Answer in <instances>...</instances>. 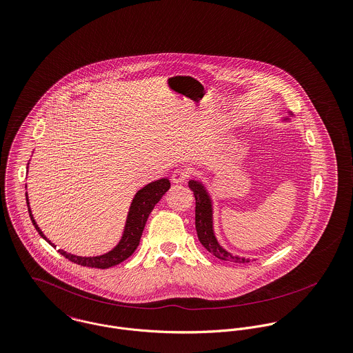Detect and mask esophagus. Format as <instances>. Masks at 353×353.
<instances>
[{
    "label": "esophagus",
    "mask_w": 353,
    "mask_h": 353,
    "mask_svg": "<svg viewBox=\"0 0 353 353\" xmlns=\"http://www.w3.org/2000/svg\"><path fill=\"white\" fill-rule=\"evenodd\" d=\"M187 179H188V173H187L185 170H183V169H177V170H174L173 174H172V181L176 183V184H181V183H184Z\"/></svg>",
    "instance_id": "34e87169"
}]
</instances>
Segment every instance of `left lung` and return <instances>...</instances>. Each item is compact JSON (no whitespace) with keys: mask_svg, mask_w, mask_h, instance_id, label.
<instances>
[{"mask_svg":"<svg viewBox=\"0 0 353 353\" xmlns=\"http://www.w3.org/2000/svg\"><path fill=\"white\" fill-rule=\"evenodd\" d=\"M294 114L292 112H288V116L282 119V123H290V119ZM191 191H194L195 199H196V208H195V228L198 233V239L202 243V245L212 252V255L221 261L234 262V263H248L254 259L234 255L229 252L226 248L221 245V243L216 239L215 229H214V201L212 194L202 180H190L188 183Z\"/></svg>","mask_w":353,"mask_h":353,"instance_id":"left-lung-1","label":"left lung"}]
</instances>
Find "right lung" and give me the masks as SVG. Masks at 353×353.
<instances>
[{
  "label": "right lung",
  "mask_w": 353,
  "mask_h": 353,
  "mask_svg": "<svg viewBox=\"0 0 353 353\" xmlns=\"http://www.w3.org/2000/svg\"><path fill=\"white\" fill-rule=\"evenodd\" d=\"M169 188H170L169 179H159V180H155L152 183H148L147 185H144L135 194V196L131 202L130 210H128V215H127V221H125V225H124L121 239L110 251H108L102 255H97V256H79V255H74L71 252H67L64 250H59V252L61 255H64L67 259H70L73 263H77L80 266H87V268L109 269V268H113V266L124 262L138 248L139 241H141V233H143V229H144V225H145V221H147L150 212H152L155 205L162 199V196L169 191ZM26 201H27L28 212H30V216H31V221H32L35 229L38 230V233L41 234L42 239H45L49 244L56 247L43 234V232L39 229L38 223L35 222L34 215H32L31 209H30V202H28L27 192H26Z\"/></svg>",
  "instance_id": "1"
}]
</instances>
